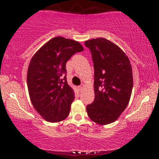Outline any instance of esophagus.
Listing matches in <instances>:
<instances>
[{
	"label": "esophagus",
	"instance_id": "1",
	"mask_svg": "<svg viewBox=\"0 0 159 159\" xmlns=\"http://www.w3.org/2000/svg\"><path fill=\"white\" fill-rule=\"evenodd\" d=\"M79 87V90H82L84 89V86L81 85V86H79V87Z\"/></svg>",
	"mask_w": 159,
	"mask_h": 159
}]
</instances>
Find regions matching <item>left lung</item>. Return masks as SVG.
<instances>
[{"label": "left lung", "mask_w": 159, "mask_h": 159, "mask_svg": "<svg viewBox=\"0 0 159 159\" xmlns=\"http://www.w3.org/2000/svg\"><path fill=\"white\" fill-rule=\"evenodd\" d=\"M94 66L95 98L87 106L91 120L99 125L116 121L126 108L133 87L132 69L123 51L105 38L85 41Z\"/></svg>", "instance_id": "8db88e82"}]
</instances>
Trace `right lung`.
<instances>
[{
    "label": "right lung",
    "instance_id": "add662e5",
    "mask_svg": "<svg viewBox=\"0 0 159 159\" xmlns=\"http://www.w3.org/2000/svg\"><path fill=\"white\" fill-rule=\"evenodd\" d=\"M83 50L78 42L57 36L30 60L27 75L29 96L35 110L46 121L61 122L69 116L75 93L66 81V64Z\"/></svg>",
    "mask_w": 159,
    "mask_h": 159
}]
</instances>
